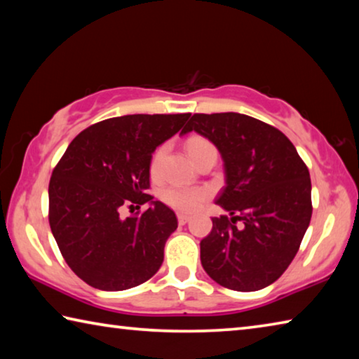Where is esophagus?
Segmentation results:
<instances>
[{"mask_svg":"<svg viewBox=\"0 0 359 359\" xmlns=\"http://www.w3.org/2000/svg\"><path fill=\"white\" fill-rule=\"evenodd\" d=\"M177 220L180 224H185L188 220H190V215L187 214H177Z\"/></svg>","mask_w":359,"mask_h":359,"instance_id":"esophagus-1","label":"esophagus"}]
</instances>
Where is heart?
<instances>
[{"label": "heart", "instance_id": "heart-1", "mask_svg": "<svg viewBox=\"0 0 359 359\" xmlns=\"http://www.w3.org/2000/svg\"><path fill=\"white\" fill-rule=\"evenodd\" d=\"M209 147H214V145H212L208 139H204L201 136H191L187 141V150L191 158L196 154H199V151H203L204 149H209ZM165 154H166V145H160V147L154 151V155H151V160H150L151 175H156L160 172L161 161L163 158H165ZM209 194L210 191L208 188L171 185L161 191V199L163 203H166L169 208H172L175 210L193 212L209 198Z\"/></svg>", "mask_w": 359, "mask_h": 359}]
</instances>
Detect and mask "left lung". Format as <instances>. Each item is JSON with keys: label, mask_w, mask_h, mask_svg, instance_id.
<instances>
[{"label": "left lung", "mask_w": 359, "mask_h": 359, "mask_svg": "<svg viewBox=\"0 0 359 359\" xmlns=\"http://www.w3.org/2000/svg\"><path fill=\"white\" fill-rule=\"evenodd\" d=\"M196 131L222 154L226 187L201 241L212 280L236 291L274 283L296 257L312 217L306 163L280 130L244 114H193L182 133Z\"/></svg>", "instance_id": "left-lung-1"}]
</instances>
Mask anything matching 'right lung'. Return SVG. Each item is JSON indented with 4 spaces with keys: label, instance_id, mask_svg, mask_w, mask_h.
<instances>
[{
    "label": "right lung",
    "instance_id": "right-lung-1",
    "mask_svg": "<svg viewBox=\"0 0 359 359\" xmlns=\"http://www.w3.org/2000/svg\"><path fill=\"white\" fill-rule=\"evenodd\" d=\"M191 114H135L98 121L72 139L48 184V223L72 272L90 287L121 291L156 274L177 228L174 210L149 194L158 145ZM147 211L123 219L121 207Z\"/></svg>",
    "mask_w": 359,
    "mask_h": 359
}]
</instances>
